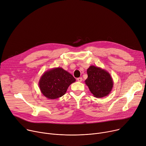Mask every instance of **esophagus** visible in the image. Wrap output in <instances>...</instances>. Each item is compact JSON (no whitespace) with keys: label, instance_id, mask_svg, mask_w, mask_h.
<instances>
[{"label":"esophagus","instance_id":"esophagus-1","mask_svg":"<svg viewBox=\"0 0 146 146\" xmlns=\"http://www.w3.org/2000/svg\"><path fill=\"white\" fill-rule=\"evenodd\" d=\"M82 80H83L82 77H78V78H77V80L78 82H81L82 81Z\"/></svg>","mask_w":146,"mask_h":146}]
</instances>
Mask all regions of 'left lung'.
Masks as SVG:
<instances>
[{"instance_id": "left-lung-1", "label": "left lung", "mask_w": 146, "mask_h": 146, "mask_svg": "<svg viewBox=\"0 0 146 146\" xmlns=\"http://www.w3.org/2000/svg\"><path fill=\"white\" fill-rule=\"evenodd\" d=\"M87 73L88 77L85 83L95 97L102 98L110 93L113 82L107 71L95 66H90Z\"/></svg>"}]
</instances>
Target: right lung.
Here are the masks:
<instances>
[{
  "label": "right lung",
  "mask_w": 146,
  "mask_h": 146,
  "mask_svg": "<svg viewBox=\"0 0 146 146\" xmlns=\"http://www.w3.org/2000/svg\"><path fill=\"white\" fill-rule=\"evenodd\" d=\"M74 82L76 79L70 73L61 68H56L43 74L39 80V87L45 97L54 100L63 96Z\"/></svg>",
  "instance_id": "obj_1"
}]
</instances>
